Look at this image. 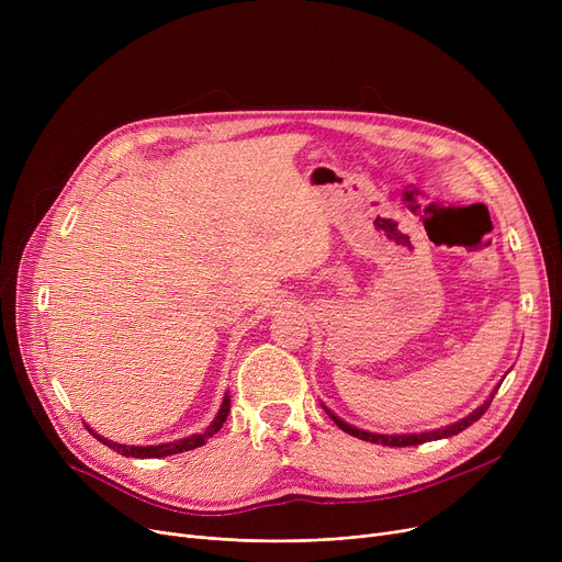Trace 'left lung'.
I'll return each instance as SVG.
<instances>
[{
  "mask_svg": "<svg viewBox=\"0 0 562 562\" xmlns=\"http://www.w3.org/2000/svg\"><path fill=\"white\" fill-rule=\"evenodd\" d=\"M496 390H498V385H496ZM496 390L492 392V396L481 405V407H476L474 412H471L469 417H464V419H460V422H456V424H451V426H445V428H439V430H428V432H412V435H380V432H369V430H360V428H356V426H350V424H346V422H341L335 412H330L326 405V412L330 415V419L344 430V432H348V435H352V437H360V439H364V441H371V445H382V447H415V445H424V441H432V439H445V437H453V435H458V432H462L464 428H469L471 424L474 422H479L485 412H487V407H490V403H492V398H494V394H496Z\"/></svg>",
  "mask_w": 562,
  "mask_h": 562,
  "instance_id": "8db88e82",
  "label": "left lung"
}]
</instances>
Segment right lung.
Segmentation results:
<instances>
[{"mask_svg": "<svg viewBox=\"0 0 562 562\" xmlns=\"http://www.w3.org/2000/svg\"><path fill=\"white\" fill-rule=\"evenodd\" d=\"M227 415H229V396L225 394V398H223V403H221V409H218L216 419H214L210 426H206L202 432L191 435V437H184V439L168 441V445H155V447H127V445H117V441H111V439H106V437L98 435L91 426H86V428L91 430V432H93V437H98V439L102 441V445H106L111 451L121 453V456H125V458H166V456L184 453V451H191V449L202 447L206 439L214 437V435L221 430V426L225 424Z\"/></svg>", "mask_w": 562, "mask_h": 562, "instance_id": "obj_1", "label": "right lung"}]
</instances>
